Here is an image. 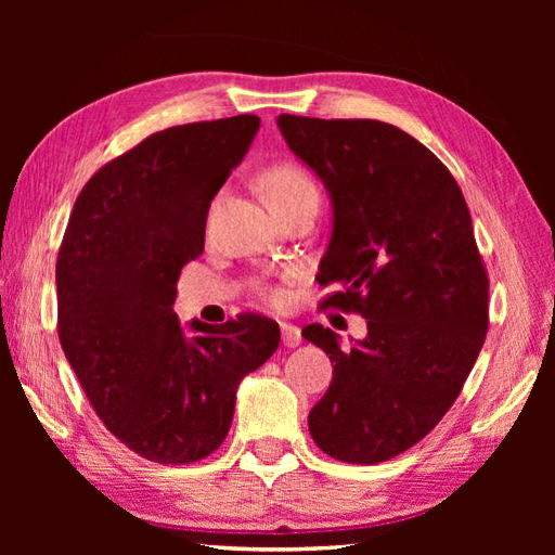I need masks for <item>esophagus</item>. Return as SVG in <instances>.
I'll list each match as a JSON object with an SVG mask.
<instances>
[{
  "label": "esophagus",
  "instance_id": "obj_1",
  "mask_svg": "<svg viewBox=\"0 0 555 555\" xmlns=\"http://www.w3.org/2000/svg\"><path fill=\"white\" fill-rule=\"evenodd\" d=\"M281 336H284V346H288V348H296V346L302 344L300 328L293 326V324H286V322L281 324Z\"/></svg>",
  "mask_w": 555,
  "mask_h": 555
}]
</instances>
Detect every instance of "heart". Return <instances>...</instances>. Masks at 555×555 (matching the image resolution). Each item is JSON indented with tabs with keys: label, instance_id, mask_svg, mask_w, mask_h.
<instances>
[{
	"label": "heart",
	"instance_id": "heart-1",
	"mask_svg": "<svg viewBox=\"0 0 555 555\" xmlns=\"http://www.w3.org/2000/svg\"><path fill=\"white\" fill-rule=\"evenodd\" d=\"M259 185H262L267 203L271 209L276 211V215L298 207L302 203H320V191H317L314 179L293 162L271 164V167L264 169L262 176H259ZM262 296L271 305H281L286 300V291L284 288H262Z\"/></svg>",
	"mask_w": 555,
	"mask_h": 555
}]
</instances>
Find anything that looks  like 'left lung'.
<instances>
[{"instance_id": "obj_1", "label": "left lung", "mask_w": 555, "mask_h": 555, "mask_svg": "<svg viewBox=\"0 0 555 555\" xmlns=\"http://www.w3.org/2000/svg\"><path fill=\"white\" fill-rule=\"evenodd\" d=\"M279 128L332 195L317 281L338 291L322 308L367 320L350 348L322 324L302 328L334 364L308 427L340 463H384L441 422L485 346L489 274L473 219L441 159L391 124L281 114Z\"/></svg>"}]
</instances>
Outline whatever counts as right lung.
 <instances>
[{
  "instance_id": "right-lung-1",
  "label": "right lung",
  "mask_w": 555,
  "mask_h": 555,
  "mask_svg": "<svg viewBox=\"0 0 555 555\" xmlns=\"http://www.w3.org/2000/svg\"><path fill=\"white\" fill-rule=\"evenodd\" d=\"M255 114L152 133L76 197L56 257V332L90 405L116 439L188 465L227 439L235 388L274 356L262 314L221 326L173 312L181 269L205 250L211 199L250 150Z\"/></svg>"
}]
</instances>
